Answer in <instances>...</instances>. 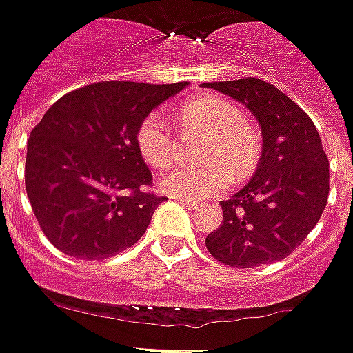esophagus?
<instances>
[{
	"label": "esophagus",
	"mask_w": 353,
	"mask_h": 353,
	"mask_svg": "<svg viewBox=\"0 0 353 353\" xmlns=\"http://www.w3.org/2000/svg\"><path fill=\"white\" fill-rule=\"evenodd\" d=\"M179 203H183L188 209H197V207H199V203H195V201H189V199H179Z\"/></svg>",
	"instance_id": "esophagus-1"
}]
</instances>
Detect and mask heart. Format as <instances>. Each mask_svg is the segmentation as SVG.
<instances>
[{
    "label": "heart",
    "instance_id": "heart-1",
    "mask_svg": "<svg viewBox=\"0 0 353 353\" xmlns=\"http://www.w3.org/2000/svg\"><path fill=\"white\" fill-rule=\"evenodd\" d=\"M176 119L183 134H203L199 168H176L160 179V189L179 199L203 201L221 195L232 185V172L248 176L261 154L260 134L244 123V113L232 101L205 95L179 105ZM142 160L154 170H164L176 158V137L160 115H148L137 128Z\"/></svg>",
    "mask_w": 353,
    "mask_h": 353
}]
</instances>
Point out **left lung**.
I'll return each mask as SVG.
<instances>
[{
    "mask_svg": "<svg viewBox=\"0 0 353 353\" xmlns=\"http://www.w3.org/2000/svg\"><path fill=\"white\" fill-rule=\"evenodd\" d=\"M244 103L261 127V158L248 185L221 201L223 223L205 244L230 268L287 258L316 226L328 201V158L310 117L260 78L205 83Z\"/></svg>",
    "mask_w": 353,
    "mask_h": 353,
    "instance_id": "obj_1",
    "label": "left lung"
}]
</instances>
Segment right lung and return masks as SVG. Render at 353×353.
Here are the masks:
<instances>
[{"label": "right lung", "instance_id": "obj_1", "mask_svg": "<svg viewBox=\"0 0 353 353\" xmlns=\"http://www.w3.org/2000/svg\"><path fill=\"white\" fill-rule=\"evenodd\" d=\"M188 85L97 81L60 97L31 130L25 188L50 244L79 260H105L137 244L165 199L146 188L152 174L137 128Z\"/></svg>", "mask_w": 353, "mask_h": 353}]
</instances>
